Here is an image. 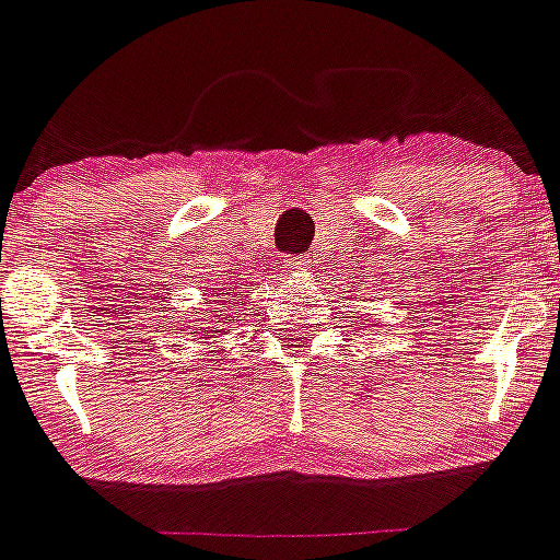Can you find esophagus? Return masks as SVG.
I'll use <instances>...</instances> for the list:
<instances>
[{"label":"esophagus","instance_id":"obj_1","mask_svg":"<svg viewBox=\"0 0 560 560\" xmlns=\"http://www.w3.org/2000/svg\"><path fill=\"white\" fill-rule=\"evenodd\" d=\"M307 264H311V260H307L305 255H296V258H291L289 264H285V269H289V271H307Z\"/></svg>","mask_w":560,"mask_h":560}]
</instances>
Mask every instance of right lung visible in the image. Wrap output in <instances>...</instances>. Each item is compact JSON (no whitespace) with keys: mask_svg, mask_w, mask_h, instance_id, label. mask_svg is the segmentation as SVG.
<instances>
[{"mask_svg":"<svg viewBox=\"0 0 560 560\" xmlns=\"http://www.w3.org/2000/svg\"><path fill=\"white\" fill-rule=\"evenodd\" d=\"M206 332H209V327H206ZM211 332H217V329H211Z\"/></svg>","mask_w":560,"mask_h":560,"instance_id":"add662e5","label":"right lung"}]
</instances>
